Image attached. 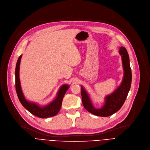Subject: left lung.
<instances>
[{
    "label": "left lung",
    "instance_id": "1",
    "mask_svg": "<svg viewBox=\"0 0 150 150\" xmlns=\"http://www.w3.org/2000/svg\"><path fill=\"white\" fill-rule=\"evenodd\" d=\"M119 52L122 56L124 71L123 80L121 86L113 93L105 97V104L102 108H96L93 106L87 93L85 89L81 87V96L83 106L88 112L95 115L107 117L117 112L123 105L130 89L132 75L130 64H129V55L127 49L124 47L119 48Z\"/></svg>",
    "mask_w": 150,
    "mask_h": 150
}]
</instances>
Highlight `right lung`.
<instances>
[{
  "instance_id": "add662e5",
  "label": "right lung",
  "mask_w": 150,
  "mask_h": 150,
  "mask_svg": "<svg viewBox=\"0 0 150 150\" xmlns=\"http://www.w3.org/2000/svg\"><path fill=\"white\" fill-rule=\"evenodd\" d=\"M21 58L22 55L20 56L18 58L15 72L16 90L20 102L21 103L22 105L28 111L38 117L46 118L55 116L59 112V110L61 108L63 99L66 91L69 88V86L66 84L62 86L60 88H59L57 98L55 99V100L46 106L40 107L35 103L28 101L24 97V95L22 91L21 82H20L19 79V69Z\"/></svg>"
}]
</instances>
